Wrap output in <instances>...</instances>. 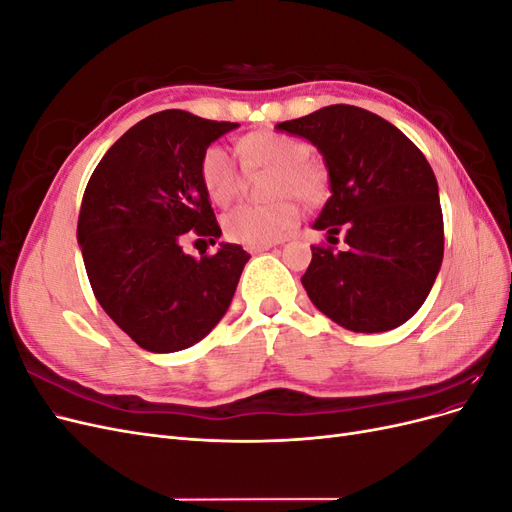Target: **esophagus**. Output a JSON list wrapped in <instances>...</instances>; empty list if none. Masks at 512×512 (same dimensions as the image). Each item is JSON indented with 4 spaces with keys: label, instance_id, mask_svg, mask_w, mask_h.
Listing matches in <instances>:
<instances>
[{
    "label": "esophagus",
    "instance_id": "34e87169",
    "mask_svg": "<svg viewBox=\"0 0 512 512\" xmlns=\"http://www.w3.org/2000/svg\"><path fill=\"white\" fill-rule=\"evenodd\" d=\"M273 245H256V247H247V250H250L252 254H260V252H269Z\"/></svg>",
    "mask_w": 512,
    "mask_h": 512
}]
</instances>
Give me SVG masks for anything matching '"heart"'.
I'll list each match as a JSON object with an SVG mask.
<instances>
[{
    "label": "heart",
    "instance_id": "1",
    "mask_svg": "<svg viewBox=\"0 0 512 512\" xmlns=\"http://www.w3.org/2000/svg\"><path fill=\"white\" fill-rule=\"evenodd\" d=\"M241 160L247 170L271 168V196H282L269 205H239L230 209L224 232L230 241L256 247L284 239L299 224V205L288 194L314 203L327 190V170L309 160V147L288 134L275 130H256L245 134L239 143ZM200 181L213 203L228 205L243 185L241 166L222 145H209L200 158Z\"/></svg>",
    "mask_w": 512,
    "mask_h": 512
}]
</instances>
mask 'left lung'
Instances as JSON below:
<instances>
[{
    "mask_svg": "<svg viewBox=\"0 0 512 512\" xmlns=\"http://www.w3.org/2000/svg\"><path fill=\"white\" fill-rule=\"evenodd\" d=\"M275 128L305 138L327 164L331 198L314 228L327 230L329 239L346 230L342 252L312 245L301 277L307 297L348 331L397 329L425 303L444 256L429 162L393 123L350 104L324 106Z\"/></svg>",
    "mask_w": 512,
    "mask_h": 512,
    "instance_id": "obj_1",
    "label": "left lung"
}]
</instances>
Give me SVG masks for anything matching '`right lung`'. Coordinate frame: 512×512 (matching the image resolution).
I'll list each match as a JSON object with an SVG mask.
<instances>
[{
	"label": "right lung",
	"mask_w": 512,
	"mask_h": 512,
	"mask_svg": "<svg viewBox=\"0 0 512 512\" xmlns=\"http://www.w3.org/2000/svg\"><path fill=\"white\" fill-rule=\"evenodd\" d=\"M239 123L170 108L138 121L104 153L79 213L91 290L117 327L149 352L185 350L222 320L250 260L220 243L196 260L181 239L222 230L200 181L203 151Z\"/></svg>",
	"instance_id": "right-lung-1"
}]
</instances>
